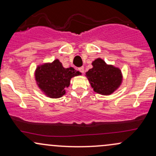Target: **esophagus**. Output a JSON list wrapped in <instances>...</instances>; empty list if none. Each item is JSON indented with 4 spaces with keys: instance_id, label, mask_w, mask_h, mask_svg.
Wrapping results in <instances>:
<instances>
[{
    "instance_id": "34e87169",
    "label": "esophagus",
    "mask_w": 156,
    "mask_h": 156,
    "mask_svg": "<svg viewBox=\"0 0 156 156\" xmlns=\"http://www.w3.org/2000/svg\"><path fill=\"white\" fill-rule=\"evenodd\" d=\"M78 70H79L80 72L82 73V74H83V73H84V67H79V68H78Z\"/></svg>"
}]
</instances>
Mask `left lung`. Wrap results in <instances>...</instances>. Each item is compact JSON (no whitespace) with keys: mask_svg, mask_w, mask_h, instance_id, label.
<instances>
[{"mask_svg":"<svg viewBox=\"0 0 156 156\" xmlns=\"http://www.w3.org/2000/svg\"><path fill=\"white\" fill-rule=\"evenodd\" d=\"M92 64L93 67L86 73V76L94 92L109 95L119 88L122 80L119 68L108 65L101 58H97Z\"/></svg>","mask_w":156,"mask_h":156,"instance_id":"1","label":"left lung"}]
</instances>
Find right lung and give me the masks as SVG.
<instances>
[{"label": "right lung", "mask_w": 156, "mask_h": 156, "mask_svg": "<svg viewBox=\"0 0 156 156\" xmlns=\"http://www.w3.org/2000/svg\"><path fill=\"white\" fill-rule=\"evenodd\" d=\"M80 73L73 67L64 68L59 60L52 63L38 66L35 72V78L39 89L51 98H61L65 94V88L70 83L73 77Z\"/></svg>", "instance_id": "1"}]
</instances>
